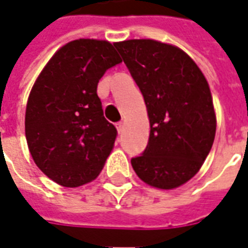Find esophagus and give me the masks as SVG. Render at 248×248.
<instances>
[{
  "label": "esophagus",
  "mask_w": 248,
  "mask_h": 248,
  "mask_svg": "<svg viewBox=\"0 0 248 248\" xmlns=\"http://www.w3.org/2000/svg\"><path fill=\"white\" fill-rule=\"evenodd\" d=\"M115 126H117V130H118V133L121 134V133H122V130H124V124H122V122H118V124H115Z\"/></svg>",
  "instance_id": "esophagus-1"
}]
</instances>
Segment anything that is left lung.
<instances>
[{
	"label": "left lung",
	"mask_w": 248,
	"mask_h": 248,
	"mask_svg": "<svg viewBox=\"0 0 248 248\" xmlns=\"http://www.w3.org/2000/svg\"><path fill=\"white\" fill-rule=\"evenodd\" d=\"M114 46L140 87L150 121L149 143L131 166L150 186L179 187L199 171L213 147L217 119L207 81L175 46L154 40Z\"/></svg>",
	"instance_id": "left-lung-1"
}]
</instances>
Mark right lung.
<instances>
[{"label":"right lung","mask_w":248,"mask_h":248,"mask_svg":"<svg viewBox=\"0 0 248 248\" xmlns=\"http://www.w3.org/2000/svg\"><path fill=\"white\" fill-rule=\"evenodd\" d=\"M121 62L108 41H71L51 57L30 92L25 115L30 154L61 186L92 182L113 150L118 133L103 117L97 86Z\"/></svg>","instance_id":"obj_1"}]
</instances>
